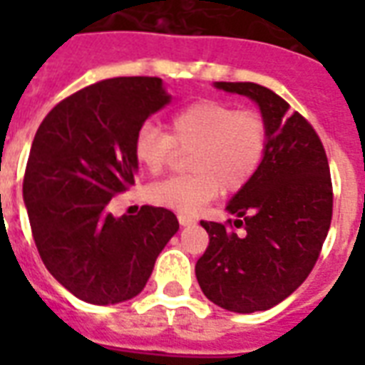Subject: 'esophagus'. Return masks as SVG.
Listing matches in <instances>:
<instances>
[{
  "label": "esophagus",
  "instance_id": "esophagus-1",
  "mask_svg": "<svg viewBox=\"0 0 365 365\" xmlns=\"http://www.w3.org/2000/svg\"><path fill=\"white\" fill-rule=\"evenodd\" d=\"M178 222H180V225H191V223H195V220L191 216H187V214H178Z\"/></svg>",
  "mask_w": 365,
  "mask_h": 365
}]
</instances>
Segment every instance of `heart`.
Wrapping results in <instances>:
<instances>
[{
    "label": "heart",
    "mask_w": 365,
    "mask_h": 365,
    "mask_svg": "<svg viewBox=\"0 0 365 365\" xmlns=\"http://www.w3.org/2000/svg\"><path fill=\"white\" fill-rule=\"evenodd\" d=\"M174 143L189 149L191 176L151 185V202L193 214L225 191H239L255 176L267 145L265 123L255 111H237L220 100H199L176 111L168 134L155 125L138 128L132 153L143 170L160 174L174 157Z\"/></svg>",
    "instance_id": "heart-1"
}]
</instances>
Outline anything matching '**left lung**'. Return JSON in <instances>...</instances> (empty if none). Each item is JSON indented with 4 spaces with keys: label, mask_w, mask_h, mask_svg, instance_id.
I'll use <instances>...</instances> for the list:
<instances>
[{
    "label": "left lung",
    "mask_w": 365,
    "mask_h": 365,
    "mask_svg": "<svg viewBox=\"0 0 365 365\" xmlns=\"http://www.w3.org/2000/svg\"><path fill=\"white\" fill-rule=\"evenodd\" d=\"M217 91L246 96L267 128L255 176L225 206L237 235L200 222L210 237L195 274L202 294L225 311L248 314L278 305L299 288L317 263L331 223V178L320 138L305 117L255 83H214Z\"/></svg>",
    "instance_id": "8db88e82"
}]
</instances>
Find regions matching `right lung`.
Segmentation results:
<instances>
[{"label": "right lung", "instance_id": "obj_1", "mask_svg": "<svg viewBox=\"0 0 365 365\" xmlns=\"http://www.w3.org/2000/svg\"><path fill=\"white\" fill-rule=\"evenodd\" d=\"M170 100L159 77H115L62 100L37 128L22 185L31 235L48 272L81 301L136 297L180 229L159 206L110 212L134 183L138 128Z\"/></svg>", "mask_w": 365, "mask_h": 365}]
</instances>
